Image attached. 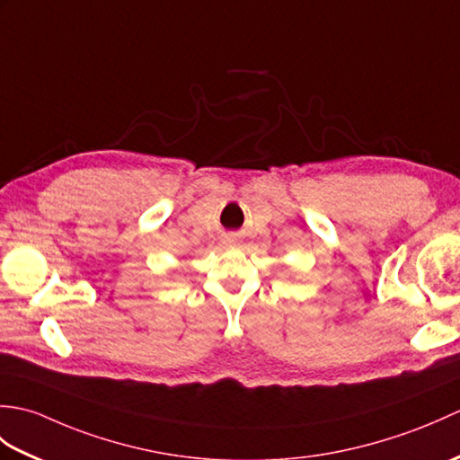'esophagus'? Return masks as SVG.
<instances>
[{"label":"esophagus","instance_id":"1","mask_svg":"<svg viewBox=\"0 0 460 460\" xmlns=\"http://www.w3.org/2000/svg\"><path fill=\"white\" fill-rule=\"evenodd\" d=\"M227 241H229V243H233V241H235V239H233V237H227Z\"/></svg>","mask_w":460,"mask_h":460}]
</instances>
